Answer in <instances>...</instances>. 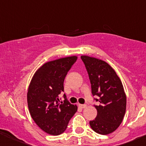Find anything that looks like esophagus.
<instances>
[{"label":"esophagus","mask_w":146,"mask_h":146,"mask_svg":"<svg viewBox=\"0 0 146 146\" xmlns=\"http://www.w3.org/2000/svg\"><path fill=\"white\" fill-rule=\"evenodd\" d=\"M79 107H80V108L84 109V108H85V107H87V105L86 104H79Z\"/></svg>","instance_id":"34e87169"}]
</instances>
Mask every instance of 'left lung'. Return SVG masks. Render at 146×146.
I'll return each instance as SVG.
<instances>
[{
	"label": "left lung",
	"mask_w": 146,
	"mask_h": 146,
	"mask_svg": "<svg viewBox=\"0 0 146 146\" xmlns=\"http://www.w3.org/2000/svg\"><path fill=\"white\" fill-rule=\"evenodd\" d=\"M90 80L95 99L98 115L90 125L94 131L102 135L111 133L123 121L126 108V96L123 85L115 70L107 62L88 56H81Z\"/></svg>",
	"instance_id": "8db88e82"
}]
</instances>
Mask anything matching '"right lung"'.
I'll list each match as a JSON object with an SVG mask.
<instances>
[{"label":"right lung","mask_w":146,"mask_h":146,"mask_svg":"<svg viewBox=\"0 0 146 146\" xmlns=\"http://www.w3.org/2000/svg\"><path fill=\"white\" fill-rule=\"evenodd\" d=\"M77 58L73 56L45 63L36 70L29 83L27 98L30 115L36 124L50 135L64 132L78 110L77 105L66 99L64 103L58 102L65 77Z\"/></svg>","instance_id":"add662e5"}]
</instances>
